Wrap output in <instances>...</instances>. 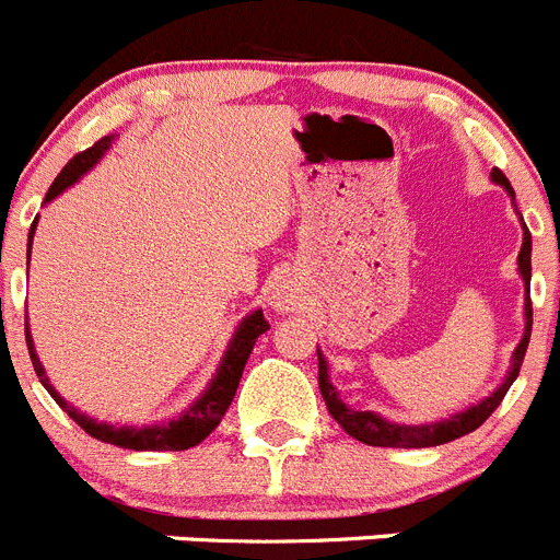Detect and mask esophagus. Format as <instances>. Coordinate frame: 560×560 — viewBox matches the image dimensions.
Here are the masks:
<instances>
[{
	"instance_id": "obj_1",
	"label": "esophagus",
	"mask_w": 560,
	"mask_h": 560,
	"mask_svg": "<svg viewBox=\"0 0 560 560\" xmlns=\"http://www.w3.org/2000/svg\"><path fill=\"white\" fill-rule=\"evenodd\" d=\"M290 304H292V301H290V295H287V292H276V298H273L276 310L287 312V310H290Z\"/></svg>"
}]
</instances>
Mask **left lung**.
Here are the masks:
<instances>
[{"mask_svg":"<svg viewBox=\"0 0 560 560\" xmlns=\"http://www.w3.org/2000/svg\"><path fill=\"white\" fill-rule=\"evenodd\" d=\"M492 182L503 185L509 190L511 201H514V187L509 185V179L503 176V171L494 168L492 171ZM530 232L527 226L522 223V248L520 256H516V265H520V273L522 281H525V334H522L520 345H516L514 357H511V370L505 375L503 384L483 398L480 404L469 406V409L458 411V415L447 417V420H439V422H428V425H398V422H389L384 420L381 415H373V411H357V409H348V406L339 400V392L334 389V384L328 381V364L323 359V353L317 351V384H320V395L328 406V415L345 428V433H351L353 439L364 442L370 447H436V445H445V442H453L458 436H467L472 433L475 428L483 425L492 411L503 404L505 392L509 386L514 384L516 375H520L522 368V359H525L527 351V342H530V328H533V306H530Z\"/></svg>","mask_w":560,"mask_h":560,"instance_id":"obj_1","label":"left lung"}]
</instances>
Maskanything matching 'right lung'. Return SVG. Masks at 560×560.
I'll return each mask as SVG.
<instances>
[{
    "mask_svg": "<svg viewBox=\"0 0 560 560\" xmlns=\"http://www.w3.org/2000/svg\"><path fill=\"white\" fill-rule=\"evenodd\" d=\"M113 140H115L113 135H107V138L96 140L91 149H85L82 154H77L74 160H68V165L60 171V176L51 182L44 203H49L51 198L60 196L66 187L74 185L82 174H88V171H91L93 165L102 160L104 151L113 145ZM35 223H38V218H35L33 229H30V245H33ZM30 245H27V259H30ZM268 328L270 326H268V320H265L262 310H256V312H250L248 317H243V323H240L237 331H234L232 342H229L226 353H223V362H221V368H218L215 378L209 381V386L203 389L201 398H198L190 409L182 411V417H176V420L156 422V425H143V428L109 425V422H98V420H93V417L82 415L80 409H74V406L68 404L60 392L49 384V375H46L38 353H35L30 328H24V334H27L30 359H33V368H35V373H38L40 384L46 386V392H49L51 398L57 400V406H60V409L66 411V415L82 428V431L91 433V436L98 439V442L124 447V451H187V447H196L198 442H203L209 433L215 431L218 422L223 420V415H226V409L232 406V400H234V392H237L240 378H243L245 362H248L250 351H254L256 337L268 331Z\"/></svg>",
    "mask_w": 560,
    "mask_h": 560,
    "instance_id": "right-lung-1",
    "label": "right lung"
}]
</instances>
